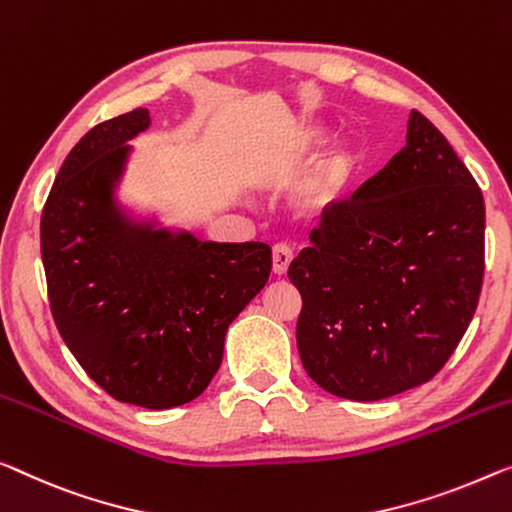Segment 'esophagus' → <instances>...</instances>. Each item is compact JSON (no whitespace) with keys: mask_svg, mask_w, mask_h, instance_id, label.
<instances>
[{"mask_svg":"<svg viewBox=\"0 0 512 512\" xmlns=\"http://www.w3.org/2000/svg\"><path fill=\"white\" fill-rule=\"evenodd\" d=\"M289 264H292V250H289L287 246L273 248V273H276L278 278L287 276Z\"/></svg>","mask_w":512,"mask_h":512,"instance_id":"1","label":"esophagus"}]
</instances>
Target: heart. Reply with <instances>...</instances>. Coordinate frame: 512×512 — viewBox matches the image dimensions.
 <instances>
[{
    "mask_svg": "<svg viewBox=\"0 0 512 512\" xmlns=\"http://www.w3.org/2000/svg\"><path fill=\"white\" fill-rule=\"evenodd\" d=\"M326 133L319 121H294L276 135L255 167V179L271 188L285 186L304 170L294 186V209L305 220L331 218L345 207L365 160L363 144L349 135L326 142L312 157Z\"/></svg>",
    "mask_w": 512,
    "mask_h": 512,
    "instance_id": "1",
    "label": "heart"
}]
</instances>
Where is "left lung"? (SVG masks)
<instances>
[{
	"label": "left lung",
	"mask_w": 512,
	"mask_h": 512,
	"mask_svg": "<svg viewBox=\"0 0 512 512\" xmlns=\"http://www.w3.org/2000/svg\"><path fill=\"white\" fill-rule=\"evenodd\" d=\"M483 269V193L446 137L411 110L400 154L324 218L289 266L303 299L305 372L356 402L425 384L467 331Z\"/></svg>",
	"instance_id": "obj_1"
}]
</instances>
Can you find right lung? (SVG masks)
<instances>
[{
	"instance_id": "add662e5",
	"label": "right lung",
	"mask_w": 512,
	"mask_h": 512,
	"mask_svg": "<svg viewBox=\"0 0 512 512\" xmlns=\"http://www.w3.org/2000/svg\"><path fill=\"white\" fill-rule=\"evenodd\" d=\"M147 108L75 144L41 216L52 317L87 375L114 400L172 409L207 391L225 335L271 273L266 243L202 241L135 216L117 190Z\"/></svg>"
}]
</instances>
